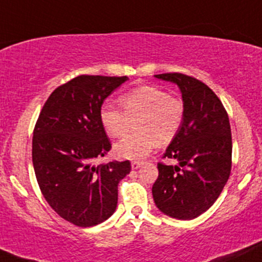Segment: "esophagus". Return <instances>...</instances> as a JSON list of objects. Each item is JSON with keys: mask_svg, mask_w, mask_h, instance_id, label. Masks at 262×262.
<instances>
[{"mask_svg": "<svg viewBox=\"0 0 262 262\" xmlns=\"http://www.w3.org/2000/svg\"><path fill=\"white\" fill-rule=\"evenodd\" d=\"M142 166H143V162H139V161H133V162H132V168H133V170H138Z\"/></svg>", "mask_w": 262, "mask_h": 262, "instance_id": "34e87169", "label": "esophagus"}]
</instances>
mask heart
Wrapping results in <instances>:
<instances>
[{
    "mask_svg": "<svg viewBox=\"0 0 262 262\" xmlns=\"http://www.w3.org/2000/svg\"><path fill=\"white\" fill-rule=\"evenodd\" d=\"M121 109L112 104L100 107L102 128L112 138H120L136 120L137 132L115 143L114 152L125 160H141L157 144H167L180 130L184 102L158 86H139L119 97Z\"/></svg>",
    "mask_w": 262,
    "mask_h": 262,
    "instance_id": "heart-1",
    "label": "heart"
}]
</instances>
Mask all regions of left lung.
Masks as SVG:
<instances>
[{
    "instance_id": "left-lung-1",
    "label": "left lung",
    "mask_w": 262,
    "mask_h": 262,
    "mask_svg": "<svg viewBox=\"0 0 262 262\" xmlns=\"http://www.w3.org/2000/svg\"><path fill=\"white\" fill-rule=\"evenodd\" d=\"M155 77L178 84L185 113L180 130L163 155L178 163H158L153 200L166 215L190 221L212 207L228 181L232 166L228 114L202 81L182 73Z\"/></svg>"
}]
</instances>
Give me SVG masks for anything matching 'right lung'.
I'll list each match as a JSON object with an SVG mask.
<instances>
[{
  "label": "right lung",
  "instance_id": "obj_1",
  "mask_svg": "<svg viewBox=\"0 0 262 262\" xmlns=\"http://www.w3.org/2000/svg\"><path fill=\"white\" fill-rule=\"evenodd\" d=\"M128 77L82 75L50 94L35 124L33 166L41 194L63 219L92 227L113 215L130 162L95 166L112 148L100 123L105 99Z\"/></svg>",
  "mask_w": 262,
  "mask_h": 262
}]
</instances>
